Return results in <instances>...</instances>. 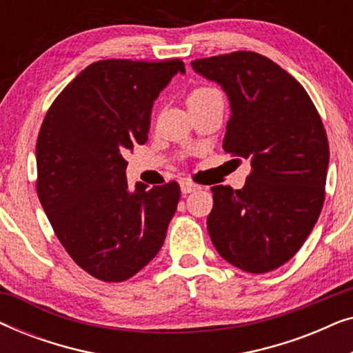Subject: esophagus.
Returning a JSON list of instances; mask_svg holds the SVG:
<instances>
[{
    "label": "esophagus",
    "mask_w": 353,
    "mask_h": 353,
    "mask_svg": "<svg viewBox=\"0 0 353 353\" xmlns=\"http://www.w3.org/2000/svg\"><path fill=\"white\" fill-rule=\"evenodd\" d=\"M180 186H181V192H183V194H190V192H194V191L199 190V186L194 185V183L190 181V180H183V181L180 183Z\"/></svg>",
    "instance_id": "esophagus-1"
}]
</instances>
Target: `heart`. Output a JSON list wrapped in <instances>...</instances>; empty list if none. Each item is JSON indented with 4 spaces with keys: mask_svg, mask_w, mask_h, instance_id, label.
I'll return each instance as SVG.
<instances>
[{
    "mask_svg": "<svg viewBox=\"0 0 353 353\" xmlns=\"http://www.w3.org/2000/svg\"><path fill=\"white\" fill-rule=\"evenodd\" d=\"M216 93V90L214 88H209V86H199V88H194L188 96V103H191V101H197L201 98H205V96L209 94H214Z\"/></svg>",
    "mask_w": 353,
    "mask_h": 353,
    "instance_id": "b5f03b06",
    "label": "heart"
}]
</instances>
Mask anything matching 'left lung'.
<instances>
[{
  "label": "left lung",
  "mask_w": 353,
  "mask_h": 353,
  "mask_svg": "<svg viewBox=\"0 0 353 353\" xmlns=\"http://www.w3.org/2000/svg\"><path fill=\"white\" fill-rule=\"evenodd\" d=\"M191 65L228 96L223 149L252 167L243 190L212 186L210 239L234 267L272 272L302 248L325 202L330 144L320 114L292 75L257 52Z\"/></svg>",
  "instance_id": "8db88e82"
}]
</instances>
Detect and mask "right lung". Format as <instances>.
I'll return each mask as SVG.
<instances>
[{
    "mask_svg": "<svg viewBox=\"0 0 353 353\" xmlns=\"http://www.w3.org/2000/svg\"><path fill=\"white\" fill-rule=\"evenodd\" d=\"M180 59H108L81 70L43 120L37 192L57 239L91 276L120 283L161 250L180 201L170 181L130 191L125 154L148 141L154 101Z\"/></svg>",
    "mask_w": 353,
    "mask_h": 353,
    "instance_id": "right-lung-1",
    "label": "right lung"
}]
</instances>
